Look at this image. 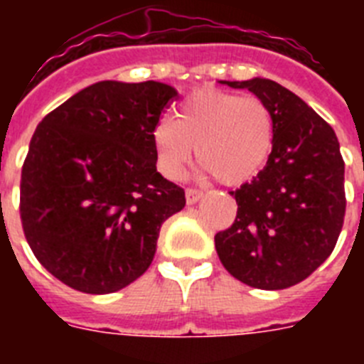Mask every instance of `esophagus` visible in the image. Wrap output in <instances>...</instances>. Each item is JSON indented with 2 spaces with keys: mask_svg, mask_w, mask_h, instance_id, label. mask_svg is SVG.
Returning <instances> with one entry per match:
<instances>
[{
  "mask_svg": "<svg viewBox=\"0 0 364 364\" xmlns=\"http://www.w3.org/2000/svg\"><path fill=\"white\" fill-rule=\"evenodd\" d=\"M202 191H198V188H187L185 191V198H187V204H196L200 198H202Z\"/></svg>",
  "mask_w": 364,
  "mask_h": 364,
  "instance_id": "34e87169",
  "label": "esophagus"
}]
</instances>
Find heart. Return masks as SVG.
I'll list each match as a JSON object with an SVG mask.
<instances>
[{"instance_id": "1", "label": "heart", "mask_w": 364, "mask_h": 364, "mask_svg": "<svg viewBox=\"0 0 364 364\" xmlns=\"http://www.w3.org/2000/svg\"><path fill=\"white\" fill-rule=\"evenodd\" d=\"M274 119L259 98L205 88L191 94L176 121L162 119L153 130L156 166L168 179H179L193 159L225 185L253 179L272 153Z\"/></svg>"}]
</instances>
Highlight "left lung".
Returning a JSON list of instances; mask_svg holds the SVG:
<instances>
[{"label": "left lung", "instance_id": "1", "mask_svg": "<svg viewBox=\"0 0 364 364\" xmlns=\"http://www.w3.org/2000/svg\"><path fill=\"white\" fill-rule=\"evenodd\" d=\"M264 102L274 119L268 162L230 191L238 213L215 234L223 266L255 289L296 285L333 253L344 225V160L334 130L304 100L270 79L221 81Z\"/></svg>", "mask_w": 364, "mask_h": 364}]
</instances>
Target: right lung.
Listing matches in <instances>:
<instances>
[{"mask_svg": "<svg viewBox=\"0 0 364 364\" xmlns=\"http://www.w3.org/2000/svg\"><path fill=\"white\" fill-rule=\"evenodd\" d=\"M177 90L100 81L33 132L20 179V219L36 259L68 287L115 293L147 270L162 223L185 191L156 171L153 130Z\"/></svg>", "mask_w": 364, "mask_h": 364, "instance_id": "add662e5", "label": "right lung"}]
</instances>
